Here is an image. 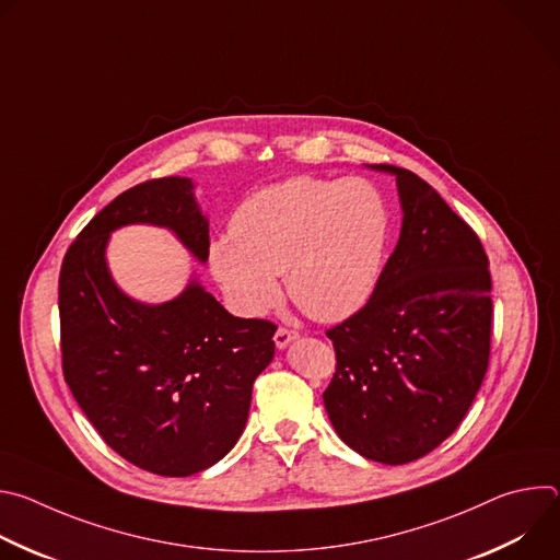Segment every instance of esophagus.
I'll list each match as a JSON object with an SVG mask.
<instances>
[{
  "mask_svg": "<svg viewBox=\"0 0 560 560\" xmlns=\"http://www.w3.org/2000/svg\"><path fill=\"white\" fill-rule=\"evenodd\" d=\"M299 337V332L296 330H292V328H279L277 332H275V343H277V348H285L290 341H294Z\"/></svg>",
  "mask_w": 560,
  "mask_h": 560,
  "instance_id": "34e87169",
  "label": "esophagus"
}]
</instances>
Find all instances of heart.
<instances>
[{
  "label": "heart",
  "mask_w": 560,
  "mask_h": 560,
  "mask_svg": "<svg viewBox=\"0 0 560 560\" xmlns=\"http://www.w3.org/2000/svg\"><path fill=\"white\" fill-rule=\"evenodd\" d=\"M385 195L363 177H294L246 197L232 234L210 244V268L228 299L264 314L281 294L318 322H341L374 292L389 236Z\"/></svg>",
  "instance_id": "heart-1"
}]
</instances>
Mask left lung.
I'll list each match as a JSON object with an SVG mask.
<instances>
[{"label":"left lung","mask_w":560,"mask_h":560,"mask_svg":"<svg viewBox=\"0 0 560 560\" xmlns=\"http://www.w3.org/2000/svg\"><path fill=\"white\" fill-rule=\"evenodd\" d=\"M376 168L396 175L404 228L365 305L326 330L337 365L324 404L348 447L404 465L460 425L486 378L492 277L481 238L428 182Z\"/></svg>","instance_id":"obj_1"}]
</instances>
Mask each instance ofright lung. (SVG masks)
<instances>
[{"mask_svg": "<svg viewBox=\"0 0 560 560\" xmlns=\"http://www.w3.org/2000/svg\"><path fill=\"white\" fill-rule=\"evenodd\" d=\"M154 223L208 259V221L190 179H148L77 234L59 270L61 370L106 445L159 476H190L242 436L253 383L275 357L277 326L232 316L199 283L164 305L130 301L113 283L110 230Z\"/></svg>", "mask_w": 560, "mask_h": 560, "instance_id": "right-lung-1", "label": "right lung"}]
</instances>
